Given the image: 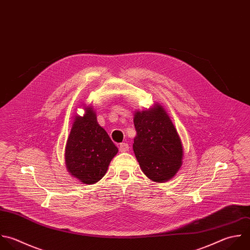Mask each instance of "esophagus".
Listing matches in <instances>:
<instances>
[{
  "label": "esophagus",
  "mask_w": 250,
  "mask_h": 250,
  "mask_svg": "<svg viewBox=\"0 0 250 250\" xmlns=\"http://www.w3.org/2000/svg\"><path fill=\"white\" fill-rule=\"evenodd\" d=\"M128 149H129V146L127 143H121V145H120L121 152H127Z\"/></svg>",
  "instance_id": "1"
}]
</instances>
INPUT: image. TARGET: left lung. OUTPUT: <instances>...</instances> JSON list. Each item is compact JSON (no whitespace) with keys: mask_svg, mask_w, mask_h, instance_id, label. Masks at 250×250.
I'll list each match as a JSON object with an SVG mask.
<instances>
[{"mask_svg":"<svg viewBox=\"0 0 250 250\" xmlns=\"http://www.w3.org/2000/svg\"><path fill=\"white\" fill-rule=\"evenodd\" d=\"M136 136L133 151L142 171L156 182L175 175L182 165L183 149L178 133L161 105L134 115Z\"/></svg>","mask_w":250,"mask_h":250,"instance_id":"left-lung-1","label":"left lung"}]
</instances>
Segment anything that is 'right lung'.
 Masks as SVG:
<instances>
[{"label": "right lung", "instance_id": "add662e5", "mask_svg": "<svg viewBox=\"0 0 250 250\" xmlns=\"http://www.w3.org/2000/svg\"><path fill=\"white\" fill-rule=\"evenodd\" d=\"M118 153L108 133L96 120L92 108H86L83 117H76L65 150L68 171L84 184L99 181L110 162Z\"/></svg>", "mask_w": 250, "mask_h": 250}]
</instances>
